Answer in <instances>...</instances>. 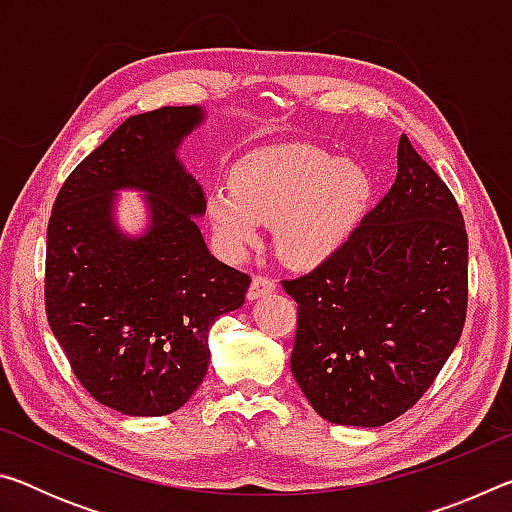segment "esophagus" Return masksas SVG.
I'll use <instances>...</instances> for the list:
<instances>
[{"label": "esophagus", "instance_id": "esophagus-1", "mask_svg": "<svg viewBox=\"0 0 512 512\" xmlns=\"http://www.w3.org/2000/svg\"><path fill=\"white\" fill-rule=\"evenodd\" d=\"M277 289L275 280L271 277H264V275H255L253 282H250V289H248V300H259L268 296V293H273Z\"/></svg>", "mask_w": 512, "mask_h": 512}]
</instances>
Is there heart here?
Segmentation results:
<instances>
[{
  "instance_id": "obj_1",
  "label": "heart",
  "mask_w": 512,
  "mask_h": 512,
  "mask_svg": "<svg viewBox=\"0 0 512 512\" xmlns=\"http://www.w3.org/2000/svg\"><path fill=\"white\" fill-rule=\"evenodd\" d=\"M368 201L370 178L359 164L314 146H282L241 162L232 189L207 196V216L230 259L259 244L264 223L284 264L316 268L348 244Z\"/></svg>"
}]
</instances>
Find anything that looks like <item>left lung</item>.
Returning a JSON list of instances; mask_svg holds the SVG:
<instances>
[{
  "label": "left lung",
  "mask_w": 512,
  "mask_h": 512,
  "mask_svg": "<svg viewBox=\"0 0 512 512\" xmlns=\"http://www.w3.org/2000/svg\"><path fill=\"white\" fill-rule=\"evenodd\" d=\"M282 287L298 302L291 372L320 418L381 427L420 400L465 325L467 232L409 137L393 187L348 244Z\"/></svg>",
  "instance_id": "left-lung-1"
}]
</instances>
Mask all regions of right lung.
Returning a JSON list of instances; mask_svg holds the SVG:
<instances>
[{"mask_svg": "<svg viewBox=\"0 0 512 512\" xmlns=\"http://www.w3.org/2000/svg\"><path fill=\"white\" fill-rule=\"evenodd\" d=\"M203 121L201 106L128 117L69 173L51 210L49 327L85 391L124 415L178 411L207 372L214 320L246 300L250 277L207 250L203 187L178 158ZM124 188L145 196L140 236L116 223Z\"/></svg>", "mask_w": 512, "mask_h": 512, "instance_id": "1", "label": "right lung"}]
</instances>
